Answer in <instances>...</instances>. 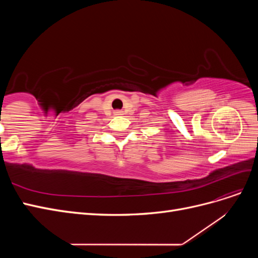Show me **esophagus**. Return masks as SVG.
I'll use <instances>...</instances> for the list:
<instances>
[{"instance_id":"obj_1","label":"esophagus","mask_w":258,"mask_h":258,"mask_svg":"<svg viewBox=\"0 0 258 258\" xmlns=\"http://www.w3.org/2000/svg\"><path fill=\"white\" fill-rule=\"evenodd\" d=\"M114 114L117 115V116H118V115H122V111H115Z\"/></svg>"}]
</instances>
